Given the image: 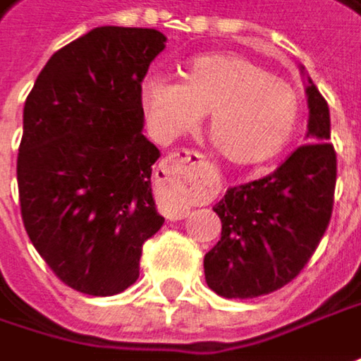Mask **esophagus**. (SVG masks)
Here are the masks:
<instances>
[{
    "label": "esophagus",
    "instance_id": "obj_1",
    "mask_svg": "<svg viewBox=\"0 0 361 361\" xmlns=\"http://www.w3.org/2000/svg\"><path fill=\"white\" fill-rule=\"evenodd\" d=\"M201 162L203 156L197 150H178L171 152L158 166L156 171V183L164 185L169 190H176L180 195H197L203 189L201 180ZM171 219L185 217V209L174 205L169 215Z\"/></svg>",
    "mask_w": 361,
    "mask_h": 361
}]
</instances>
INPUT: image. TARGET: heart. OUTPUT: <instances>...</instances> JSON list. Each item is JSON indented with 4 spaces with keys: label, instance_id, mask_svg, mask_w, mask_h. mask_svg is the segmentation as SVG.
Returning <instances> with one entry per match:
<instances>
[{
    "label": "heart",
    "instance_id": "obj_1",
    "mask_svg": "<svg viewBox=\"0 0 361 361\" xmlns=\"http://www.w3.org/2000/svg\"><path fill=\"white\" fill-rule=\"evenodd\" d=\"M140 99L154 135L171 142L209 114L215 148L235 164L270 160L290 142L300 118L297 89L240 54H207L187 63L183 81L148 75Z\"/></svg>",
    "mask_w": 361,
    "mask_h": 361
}]
</instances>
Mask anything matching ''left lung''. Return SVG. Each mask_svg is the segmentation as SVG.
Here are the masks:
<instances>
[{
  "instance_id": "8db88e82",
  "label": "left lung",
  "mask_w": 361,
  "mask_h": 361,
  "mask_svg": "<svg viewBox=\"0 0 361 361\" xmlns=\"http://www.w3.org/2000/svg\"><path fill=\"white\" fill-rule=\"evenodd\" d=\"M309 140L279 169L258 180L229 187L213 207L221 240L205 254L209 288L226 298H254L286 286L315 254L331 221L337 156L329 142V105L313 81Z\"/></svg>"
}]
</instances>
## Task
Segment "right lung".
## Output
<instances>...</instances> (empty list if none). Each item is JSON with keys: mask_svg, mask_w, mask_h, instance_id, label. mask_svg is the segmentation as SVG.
I'll return each instance as SVG.
<instances>
[{"mask_svg": "<svg viewBox=\"0 0 361 361\" xmlns=\"http://www.w3.org/2000/svg\"><path fill=\"white\" fill-rule=\"evenodd\" d=\"M164 42L154 27H95L50 56L24 105L22 221L48 268L82 295L132 286L142 245L164 224L150 183L160 152L142 134L140 99Z\"/></svg>", "mask_w": 361, "mask_h": 361, "instance_id": "1", "label": "right lung"}]
</instances>
